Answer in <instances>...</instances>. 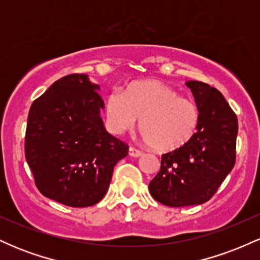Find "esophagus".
I'll list each match as a JSON object with an SVG mask.
<instances>
[{
  "mask_svg": "<svg viewBox=\"0 0 260 260\" xmlns=\"http://www.w3.org/2000/svg\"><path fill=\"white\" fill-rule=\"evenodd\" d=\"M128 154H129V156H133V157H139L143 155L142 151L138 150V149H136V148H132V147L128 149Z\"/></svg>",
  "mask_w": 260,
  "mask_h": 260,
  "instance_id": "obj_1",
  "label": "esophagus"
}]
</instances>
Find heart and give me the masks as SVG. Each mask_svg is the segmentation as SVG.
I'll return each mask as SVG.
<instances>
[{
  "label": "heart",
  "mask_w": 260,
  "mask_h": 260,
  "mask_svg": "<svg viewBox=\"0 0 260 260\" xmlns=\"http://www.w3.org/2000/svg\"><path fill=\"white\" fill-rule=\"evenodd\" d=\"M105 113L109 127L117 134L132 129L140 118L143 138L160 153L187 144L199 123L196 104L157 80L132 83L124 92L111 91L106 99Z\"/></svg>",
  "instance_id": "1"
}]
</instances>
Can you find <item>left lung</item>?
Wrapping results in <instances>:
<instances>
[{
    "label": "left lung",
    "mask_w": 260,
    "mask_h": 260,
    "mask_svg": "<svg viewBox=\"0 0 260 260\" xmlns=\"http://www.w3.org/2000/svg\"><path fill=\"white\" fill-rule=\"evenodd\" d=\"M186 85L199 110L197 132L183 147L161 156L160 172L149 183L155 201L172 208L208 202L236 161L238 123L228 101L207 83L188 80Z\"/></svg>",
    "instance_id": "left-lung-1"
}]
</instances>
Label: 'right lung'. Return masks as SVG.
Instances as JSON below:
<instances>
[{
    "label": "right lung",
    "instance_id": "right-lung-1",
    "mask_svg": "<svg viewBox=\"0 0 260 260\" xmlns=\"http://www.w3.org/2000/svg\"><path fill=\"white\" fill-rule=\"evenodd\" d=\"M99 90L86 74H70L29 110L25 159L35 184L41 194L68 207L99 203L113 168L128 154L127 144L105 129Z\"/></svg>",
    "mask_w": 260,
    "mask_h": 260
}]
</instances>
